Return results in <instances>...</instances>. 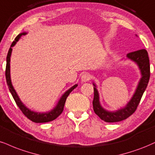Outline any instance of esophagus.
I'll list each match as a JSON object with an SVG mask.
<instances>
[{"label":"esophagus","mask_w":155,"mask_h":155,"mask_svg":"<svg viewBox=\"0 0 155 155\" xmlns=\"http://www.w3.org/2000/svg\"><path fill=\"white\" fill-rule=\"evenodd\" d=\"M91 79V75L89 73H84L81 77V81L83 82L89 81Z\"/></svg>","instance_id":"1"}]
</instances>
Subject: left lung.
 Masks as SVG:
<instances>
[{"label": "left lung", "mask_w": 155, "mask_h": 155, "mask_svg": "<svg viewBox=\"0 0 155 155\" xmlns=\"http://www.w3.org/2000/svg\"><path fill=\"white\" fill-rule=\"evenodd\" d=\"M127 57L128 59L132 60L137 64L139 70L141 71V78L134 96L125 107L115 111V112H110V111L104 110L100 104L99 92L96 88V85L93 83L94 85V97L93 100L94 111L102 120L107 122V123H115V122L122 121L123 120L127 119L133 113H134V112L137 109L138 105L139 104L143 92L146 90L149 81H150V59H149L148 53L146 49H141V50L136 51L128 53L127 54Z\"/></svg>", "instance_id": "1"}]
</instances>
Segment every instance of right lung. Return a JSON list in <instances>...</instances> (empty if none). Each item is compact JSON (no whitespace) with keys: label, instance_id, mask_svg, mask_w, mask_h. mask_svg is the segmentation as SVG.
<instances>
[{"label":"right lung","instance_id":"1","mask_svg":"<svg viewBox=\"0 0 155 155\" xmlns=\"http://www.w3.org/2000/svg\"><path fill=\"white\" fill-rule=\"evenodd\" d=\"M24 35H26V32H22V33H20L16 36L15 40H14V41H13L12 45H11L10 48H9L8 50V54H7L6 57V67H5V78H6V83L7 85H8L9 91H10L11 94H12L16 104H17V106L19 107V108L21 110V112H22V113L25 114L29 120L34 122V123H48V122L52 121L54 120H55L56 117H59L60 114H61V112H62L64 110V104L66 102L67 96H68L69 94H70V93L78 86V85L75 84L72 87H71L69 90H67V91L63 94L62 96L61 97V99H59V102L56 104V106L54 107L51 111H50V112H44V113H43H43H41V112H34V111H31L30 110H29L27 107H25V104H24L21 101V100L19 99L16 91L14 90V87H13L10 76V59L11 55H12V47L15 45L16 42L19 41V38H21V36Z\"/></svg>","mask_w":155,"mask_h":155}]
</instances>
